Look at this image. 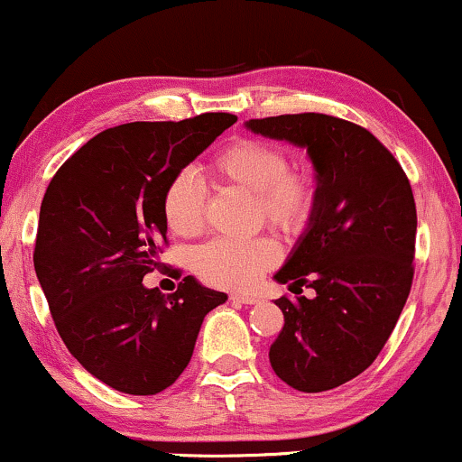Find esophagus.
Returning a JSON list of instances; mask_svg holds the SVG:
<instances>
[{
    "label": "esophagus",
    "instance_id": "34e87169",
    "mask_svg": "<svg viewBox=\"0 0 462 462\" xmlns=\"http://www.w3.org/2000/svg\"><path fill=\"white\" fill-rule=\"evenodd\" d=\"M230 299L235 302H241V305H255V302H258L255 296H249V294H232Z\"/></svg>",
    "mask_w": 462,
    "mask_h": 462
}]
</instances>
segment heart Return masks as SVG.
<instances>
[{
    "mask_svg": "<svg viewBox=\"0 0 462 462\" xmlns=\"http://www.w3.org/2000/svg\"><path fill=\"white\" fill-rule=\"evenodd\" d=\"M215 183L254 194V217L283 235H300L313 219L318 188L311 174L290 171L288 151L262 138H238L208 163ZM166 226L179 236L200 235L204 188L191 171H180L162 198ZM277 245L266 236L247 241L215 238L194 254V271L215 288L247 290L277 262Z\"/></svg>",
    "mask_w": 462,
    "mask_h": 462,
    "instance_id": "1",
    "label": "heart"
}]
</instances>
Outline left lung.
I'll return each mask as SVG.
<instances>
[{"label": "left lung", "instance_id": "8db88e82", "mask_svg": "<svg viewBox=\"0 0 462 462\" xmlns=\"http://www.w3.org/2000/svg\"><path fill=\"white\" fill-rule=\"evenodd\" d=\"M247 130L305 147L318 202L274 274L296 299L274 300L283 328L273 371L300 393H324L369 369L393 335L413 282L416 202L401 163L369 130L319 113L249 119ZM311 287L314 296H301Z\"/></svg>", "mask_w": 462, "mask_h": 462}]
</instances>
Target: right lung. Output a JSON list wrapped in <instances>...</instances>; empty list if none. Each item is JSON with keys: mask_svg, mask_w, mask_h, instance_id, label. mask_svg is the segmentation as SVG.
Listing matches in <instances>:
<instances>
[{"mask_svg": "<svg viewBox=\"0 0 462 462\" xmlns=\"http://www.w3.org/2000/svg\"><path fill=\"white\" fill-rule=\"evenodd\" d=\"M236 124L230 113L134 121L83 144L46 188L33 266L52 322L93 377L157 394L189 365L202 319L224 291L185 277L174 294L144 288L160 268L166 185Z\"/></svg>", "mask_w": 462, "mask_h": 462, "instance_id": "1", "label": "right lung"}]
</instances>
